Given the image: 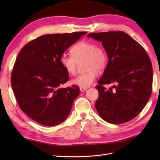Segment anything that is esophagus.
Here are the masks:
<instances>
[{
    "instance_id": "obj_1",
    "label": "esophagus",
    "mask_w": 160,
    "mask_h": 160,
    "mask_svg": "<svg viewBox=\"0 0 160 160\" xmlns=\"http://www.w3.org/2000/svg\"><path fill=\"white\" fill-rule=\"evenodd\" d=\"M80 90L81 92H83V91H86L87 90V88H80Z\"/></svg>"
}]
</instances>
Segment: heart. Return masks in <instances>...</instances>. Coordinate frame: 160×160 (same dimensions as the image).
<instances>
[{"label": "heart", "instance_id": "obj_1", "mask_svg": "<svg viewBox=\"0 0 160 160\" xmlns=\"http://www.w3.org/2000/svg\"><path fill=\"white\" fill-rule=\"evenodd\" d=\"M72 56L63 55L60 62L65 71L71 75L77 73L78 63L84 62V74L72 80V83L80 88H89L93 84L98 76V71H104L108 62L106 50L91 41H80L71 50Z\"/></svg>", "mask_w": 160, "mask_h": 160}]
</instances>
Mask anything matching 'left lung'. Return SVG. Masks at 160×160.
Listing matches in <instances>:
<instances>
[{
  "instance_id": "1",
  "label": "left lung",
  "mask_w": 160,
  "mask_h": 160,
  "mask_svg": "<svg viewBox=\"0 0 160 160\" xmlns=\"http://www.w3.org/2000/svg\"><path fill=\"white\" fill-rule=\"evenodd\" d=\"M88 38L101 41L108 62L95 87L100 117L108 122L122 124L142 110L152 93V67L146 50L122 31L91 33ZM112 83L108 90L103 86Z\"/></svg>"
}]
</instances>
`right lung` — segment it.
Masks as SVG:
<instances>
[{"label":"right lung","mask_w":160,"mask_h":160,"mask_svg":"<svg viewBox=\"0 0 160 160\" xmlns=\"http://www.w3.org/2000/svg\"><path fill=\"white\" fill-rule=\"evenodd\" d=\"M86 32L41 36L19 52L12 70V89L21 110L40 124L52 127L69 115L78 86L62 88L69 80L60 59Z\"/></svg>","instance_id":"right-lung-1"}]
</instances>
